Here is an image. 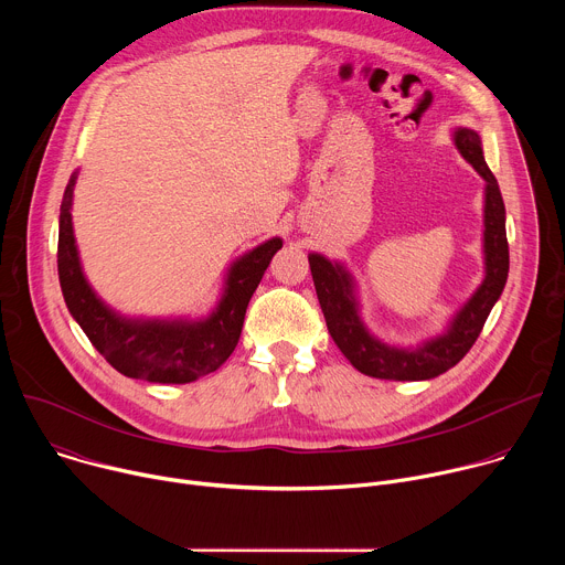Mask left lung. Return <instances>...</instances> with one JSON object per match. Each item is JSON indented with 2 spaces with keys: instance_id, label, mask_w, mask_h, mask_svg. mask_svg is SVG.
Instances as JSON below:
<instances>
[{
  "instance_id": "1",
  "label": "left lung",
  "mask_w": 565,
  "mask_h": 565,
  "mask_svg": "<svg viewBox=\"0 0 565 565\" xmlns=\"http://www.w3.org/2000/svg\"><path fill=\"white\" fill-rule=\"evenodd\" d=\"M454 145L460 156L486 181V205H482V257L486 277L473 295L454 312L440 335L416 347H393L375 338L360 317L355 279L340 262L310 253L308 264L327 327L344 353V358L364 375L380 380L416 382L431 380L456 366L480 335L486 319L499 301L510 270V250L505 234V203L494 174L482 156L480 136L473 129L458 127Z\"/></svg>"
}]
</instances>
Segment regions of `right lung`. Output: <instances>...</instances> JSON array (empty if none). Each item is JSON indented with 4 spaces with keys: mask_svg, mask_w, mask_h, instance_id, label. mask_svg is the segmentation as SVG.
<instances>
[{
    "mask_svg": "<svg viewBox=\"0 0 565 565\" xmlns=\"http://www.w3.org/2000/svg\"><path fill=\"white\" fill-rule=\"evenodd\" d=\"M71 174L60 205L57 275L68 312L96 351L122 375L158 384H188L214 373L234 351L253 292L284 241L273 236L238 257L225 275L216 308L203 319L125 317L107 306L85 277L73 234Z\"/></svg>",
    "mask_w": 565,
    "mask_h": 565,
    "instance_id": "add662e5",
    "label": "right lung"
}]
</instances>
